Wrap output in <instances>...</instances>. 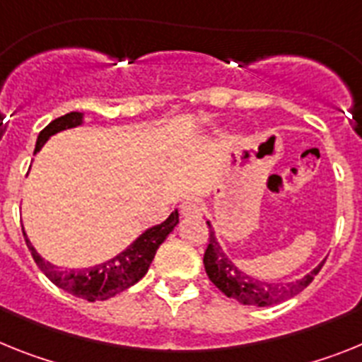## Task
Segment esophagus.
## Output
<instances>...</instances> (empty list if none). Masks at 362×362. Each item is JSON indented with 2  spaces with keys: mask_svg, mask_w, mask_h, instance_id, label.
Segmentation results:
<instances>
[{
  "mask_svg": "<svg viewBox=\"0 0 362 362\" xmlns=\"http://www.w3.org/2000/svg\"><path fill=\"white\" fill-rule=\"evenodd\" d=\"M204 211V204L199 199H187L182 202L180 213L184 216H199Z\"/></svg>",
  "mask_w": 362,
  "mask_h": 362,
  "instance_id": "34e87169",
  "label": "esophagus"
}]
</instances>
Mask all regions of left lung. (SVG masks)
Instances as JSON below:
<instances>
[{"mask_svg":"<svg viewBox=\"0 0 362 362\" xmlns=\"http://www.w3.org/2000/svg\"><path fill=\"white\" fill-rule=\"evenodd\" d=\"M207 226H209V244H207V250L204 253V268H206L207 276L226 297L235 298L240 304L272 306V304L293 297L313 281V276L320 272L322 264H325L320 262L315 269H312L303 279L286 282V284L259 281V279H253L250 273H244V269L235 266L233 260L226 255L222 246L216 240L211 222H207Z\"/></svg>","mask_w":362,"mask_h":362,"instance_id":"obj_1","label":"left lung"}]
</instances>
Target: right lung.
<instances>
[{
  "mask_svg": "<svg viewBox=\"0 0 362 362\" xmlns=\"http://www.w3.org/2000/svg\"><path fill=\"white\" fill-rule=\"evenodd\" d=\"M81 124H83V112L76 111L67 112V115L59 116V118L52 120L45 129H43L42 133L37 134L34 155L45 146V142L52 136V134L59 133V131H65V129L78 127V125ZM177 224L178 211L175 209L168 218L163 220L162 224L146 229L131 246L125 247L122 253H118V255L112 257V259L105 260V262L102 264H96L93 268L71 269V272H69V269L58 268L54 264L47 262V260L37 253L36 247L30 244V240L27 238V233H25V231L23 237L30 250V255L36 260L40 269L49 276L50 282H54L58 288H62V290L67 291V293L74 295V297L86 298L89 303H94V300H105V298L115 297V295L122 293L124 290H127V288H131L133 284H136V282L146 275L147 269H149L160 244L168 238V235L171 233Z\"/></svg>",
  "mask_w": 362,
  "mask_h": 362,
  "instance_id": "add662e5",
  "label": "right lung"
}]
</instances>
